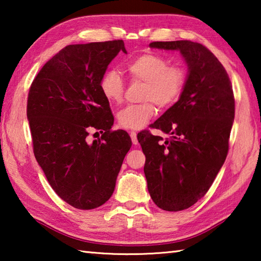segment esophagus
<instances>
[{"label": "esophagus", "instance_id": "34e87169", "mask_svg": "<svg viewBox=\"0 0 261 261\" xmlns=\"http://www.w3.org/2000/svg\"><path fill=\"white\" fill-rule=\"evenodd\" d=\"M130 137H131V140H132V144L134 145H138V139H137V134L135 131H131L130 132Z\"/></svg>", "mask_w": 261, "mask_h": 261}]
</instances>
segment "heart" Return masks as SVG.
Here are the masks:
<instances>
[{"instance_id": "heart-1", "label": "heart", "mask_w": 261, "mask_h": 261, "mask_svg": "<svg viewBox=\"0 0 261 261\" xmlns=\"http://www.w3.org/2000/svg\"><path fill=\"white\" fill-rule=\"evenodd\" d=\"M126 71L134 81L144 82L143 100L139 105H129L117 115L118 123L126 129L138 130L147 124L159 108L166 109L173 106L182 95L187 72L180 65L169 64L162 55L155 53L137 56L126 64ZM105 98L112 103L122 102L124 96V82L116 70H108L100 82Z\"/></svg>"}]
</instances>
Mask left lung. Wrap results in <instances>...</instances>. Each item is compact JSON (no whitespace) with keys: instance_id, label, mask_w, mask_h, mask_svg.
<instances>
[{"instance_id":"8db88e82","label":"left lung","mask_w":261,"mask_h":261,"mask_svg":"<svg viewBox=\"0 0 261 261\" xmlns=\"http://www.w3.org/2000/svg\"><path fill=\"white\" fill-rule=\"evenodd\" d=\"M151 48L179 50L189 67L179 100L137 138L146 156L144 173L151 198L169 212L187 210L204 197L226 160L235 118L231 82L221 62L201 43L155 41Z\"/></svg>"}]
</instances>
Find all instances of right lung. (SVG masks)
<instances>
[{"mask_svg":"<svg viewBox=\"0 0 261 261\" xmlns=\"http://www.w3.org/2000/svg\"><path fill=\"white\" fill-rule=\"evenodd\" d=\"M121 50L126 54L123 40L69 45L43 65L30 87L34 156L57 196L78 210L96 208L112 197L132 145L126 131L112 130L114 116L100 88ZM93 130L101 138L90 143Z\"/></svg>","mask_w":261,"mask_h":261,"instance_id":"right-lung-1","label":"right lung"}]
</instances>
